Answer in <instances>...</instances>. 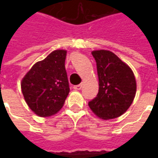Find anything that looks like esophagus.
Masks as SVG:
<instances>
[{"instance_id":"obj_1","label":"esophagus","mask_w":158,"mask_h":158,"mask_svg":"<svg viewBox=\"0 0 158 158\" xmlns=\"http://www.w3.org/2000/svg\"><path fill=\"white\" fill-rule=\"evenodd\" d=\"M81 88H82V85H77L73 86V89L76 90H79V89H81Z\"/></svg>"}]
</instances>
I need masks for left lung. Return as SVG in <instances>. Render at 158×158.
Listing matches in <instances>:
<instances>
[{
	"label": "left lung",
	"instance_id": "left-lung-1",
	"mask_svg": "<svg viewBox=\"0 0 158 158\" xmlns=\"http://www.w3.org/2000/svg\"><path fill=\"white\" fill-rule=\"evenodd\" d=\"M92 56L96 62L99 91L88 105L100 118H116L128 110L135 96L134 73L112 52L94 51Z\"/></svg>",
	"mask_w": 158,
	"mask_h": 158
}]
</instances>
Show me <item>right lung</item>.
I'll return each mask as SVG.
<instances>
[{
	"mask_svg": "<svg viewBox=\"0 0 158 158\" xmlns=\"http://www.w3.org/2000/svg\"><path fill=\"white\" fill-rule=\"evenodd\" d=\"M66 55L64 50L52 52L36 62L23 79L21 89L24 100L38 116H52L65 102L69 93Z\"/></svg>",
	"mask_w": 158,
	"mask_h": 158,
	"instance_id": "obj_1",
	"label": "right lung"
}]
</instances>
